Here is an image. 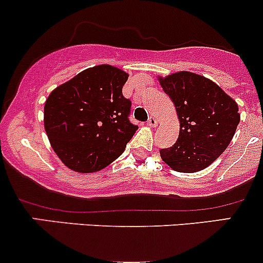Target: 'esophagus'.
I'll return each instance as SVG.
<instances>
[{
    "instance_id": "obj_1",
    "label": "esophagus",
    "mask_w": 263,
    "mask_h": 263,
    "mask_svg": "<svg viewBox=\"0 0 263 263\" xmlns=\"http://www.w3.org/2000/svg\"><path fill=\"white\" fill-rule=\"evenodd\" d=\"M147 124L150 127H153V128H155V127L158 126V121H156L155 117H150V118H148V121H147Z\"/></svg>"
}]
</instances>
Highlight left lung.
<instances>
[{
  "mask_svg": "<svg viewBox=\"0 0 263 263\" xmlns=\"http://www.w3.org/2000/svg\"><path fill=\"white\" fill-rule=\"evenodd\" d=\"M176 105L179 136L160 156L173 171L195 173L208 168L229 146L240 115L238 104L219 85L187 71L159 78Z\"/></svg>",
  "mask_w": 263,
  "mask_h": 263,
  "instance_id": "obj_1",
  "label": "left lung"
}]
</instances>
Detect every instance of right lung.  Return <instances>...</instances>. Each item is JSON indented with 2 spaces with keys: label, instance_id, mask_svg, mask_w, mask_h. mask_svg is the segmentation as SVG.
Wrapping results in <instances>:
<instances>
[{
  "label": "right lung",
  "instance_id": "right-lung-1",
  "mask_svg": "<svg viewBox=\"0 0 263 263\" xmlns=\"http://www.w3.org/2000/svg\"><path fill=\"white\" fill-rule=\"evenodd\" d=\"M128 73L110 65L81 71L55 87L44 105V128L53 150L79 173L102 171L116 160L139 128L122 94Z\"/></svg>",
  "mask_w": 263,
  "mask_h": 263
}]
</instances>
